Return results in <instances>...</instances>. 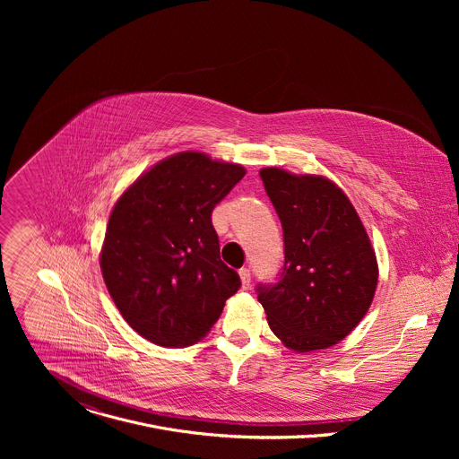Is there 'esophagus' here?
<instances>
[{
	"instance_id": "1",
	"label": "esophagus",
	"mask_w": 459,
	"mask_h": 459,
	"mask_svg": "<svg viewBox=\"0 0 459 459\" xmlns=\"http://www.w3.org/2000/svg\"><path fill=\"white\" fill-rule=\"evenodd\" d=\"M250 269H241L239 271V278H241V285H243V289H248L250 287Z\"/></svg>"
}]
</instances>
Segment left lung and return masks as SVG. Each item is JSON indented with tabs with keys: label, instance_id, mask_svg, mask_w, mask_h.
<instances>
[{
	"label": "left lung",
	"instance_id": "1",
	"mask_svg": "<svg viewBox=\"0 0 459 459\" xmlns=\"http://www.w3.org/2000/svg\"><path fill=\"white\" fill-rule=\"evenodd\" d=\"M283 229V265L276 283L255 292L273 333L292 351L333 347L367 314L377 264L367 230L331 179L259 170Z\"/></svg>",
	"mask_w": 459,
	"mask_h": 459
}]
</instances>
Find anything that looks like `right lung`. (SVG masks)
I'll return each mask as SVG.
<instances>
[{"label": "right lung", "instance_id": "1", "mask_svg": "<svg viewBox=\"0 0 459 459\" xmlns=\"http://www.w3.org/2000/svg\"><path fill=\"white\" fill-rule=\"evenodd\" d=\"M243 176L241 165L179 152L138 178L112 209L103 280L123 319L145 340L195 343L241 287L220 257L212 211Z\"/></svg>", "mask_w": 459, "mask_h": 459}]
</instances>
